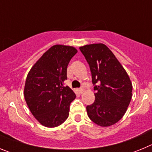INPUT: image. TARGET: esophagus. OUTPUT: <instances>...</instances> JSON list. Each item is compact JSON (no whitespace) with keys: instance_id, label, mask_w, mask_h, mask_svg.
Returning <instances> with one entry per match:
<instances>
[{"instance_id":"34e87169","label":"esophagus","mask_w":152,"mask_h":152,"mask_svg":"<svg viewBox=\"0 0 152 152\" xmlns=\"http://www.w3.org/2000/svg\"><path fill=\"white\" fill-rule=\"evenodd\" d=\"M77 91L78 94H83L84 91V89H82V88H78V89H77Z\"/></svg>"}]
</instances>
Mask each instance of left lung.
<instances>
[{
  "label": "left lung",
  "instance_id": "obj_1",
  "mask_svg": "<svg viewBox=\"0 0 152 152\" xmlns=\"http://www.w3.org/2000/svg\"><path fill=\"white\" fill-rule=\"evenodd\" d=\"M89 64L94 85L95 100L87 106L90 119L107 127L119 121L132 99V85L128 74L111 50L104 44L80 47Z\"/></svg>",
  "mask_w": 152,
  "mask_h": 152
}]
</instances>
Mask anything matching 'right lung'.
I'll return each mask as SVG.
<instances>
[{
    "label": "right lung",
    "instance_id": "add662e5",
    "mask_svg": "<svg viewBox=\"0 0 152 152\" xmlns=\"http://www.w3.org/2000/svg\"><path fill=\"white\" fill-rule=\"evenodd\" d=\"M77 52L72 46L53 45L32 67L26 77L24 97L29 110L42 126L53 128L69 115L70 104L76 97L64 87L67 67Z\"/></svg>",
    "mask_w": 152,
    "mask_h": 152
}]
</instances>
